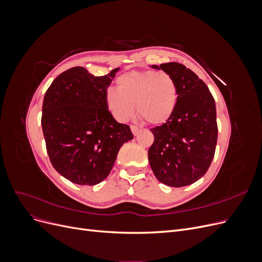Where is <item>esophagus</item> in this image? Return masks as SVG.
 I'll list each match as a JSON object with an SVG mask.
<instances>
[{"label":"esophagus","mask_w":262,"mask_h":262,"mask_svg":"<svg viewBox=\"0 0 262 262\" xmlns=\"http://www.w3.org/2000/svg\"><path fill=\"white\" fill-rule=\"evenodd\" d=\"M131 131H132V133L134 134V136H138V134L141 131V129L139 128V126H137V125H131Z\"/></svg>","instance_id":"34e87169"}]
</instances>
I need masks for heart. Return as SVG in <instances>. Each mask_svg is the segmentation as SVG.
I'll list each match as a JSON object with an SVG mask.
<instances>
[{"instance_id": "1", "label": "heart", "mask_w": 262, "mask_h": 262, "mask_svg": "<svg viewBox=\"0 0 262 262\" xmlns=\"http://www.w3.org/2000/svg\"><path fill=\"white\" fill-rule=\"evenodd\" d=\"M117 89L105 94L107 108L118 121H128L137 105L139 116L149 124L166 122L175 112L178 92L164 71H131L117 78Z\"/></svg>"}]
</instances>
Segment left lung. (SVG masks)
I'll list each match as a JSON object with an SVG mask.
<instances>
[{
    "label": "left lung",
    "instance_id": "8db88e82",
    "mask_svg": "<svg viewBox=\"0 0 262 262\" xmlns=\"http://www.w3.org/2000/svg\"><path fill=\"white\" fill-rule=\"evenodd\" d=\"M153 68L172 76L178 99L168 120L150 129L154 134L148 148L150 168L165 185H191L207 172L215 153V101L205 83L184 64L169 62Z\"/></svg>",
    "mask_w": 262,
    "mask_h": 262
}]
</instances>
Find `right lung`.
<instances>
[{
	"label": "right lung",
	"instance_id": "add662e5",
	"mask_svg": "<svg viewBox=\"0 0 262 262\" xmlns=\"http://www.w3.org/2000/svg\"><path fill=\"white\" fill-rule=\"evenodd\" d=\"M119 69L94 76L74 67L47 90L41 126L54 169L77 185L94 186L108 177L123 143L133 139L128 124L109 112L105 94Z\"/></svg>",
	"mask_w": 262,
	"mask_h": 262
}]
</instances>
